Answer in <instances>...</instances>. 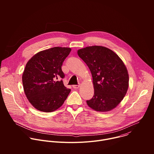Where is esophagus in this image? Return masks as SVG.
Masks as SVG:
<instances>
[{
  "instance_id": "34e87169",
  "label": "esophagus",
  "mask_w": 154,
  "mask_h": 154,
  "mask_svg": "<svg viewBox=\"0 0 154 154\" xmlns=\"http://www.w3.org/2000/svg\"><path fill=\"white\" fill-rule=\"evenodd\" d=\"M80 84H79V85H73V86H72V87L74 88V89H78L80 87Z\"/></svg>"
}]
</instances>
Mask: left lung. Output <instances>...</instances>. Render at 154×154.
<instances>
[{
    "label": "left lung",
    "mask_w": 154,
    "mask_h": 154,
    "mask_svg": "<svg viewBox=\"0 0 154 154\" xmlns=\"http://www.w3.org/2000/svg\"><path fill=\"white\" fill-rule=\"evenodd\" d=\"M88 66L93 77L94 93L86 100L97 112H108L123 99L128 87V74L122 60L113 51L103 46H90L77 51Z\"/></svg>",
    "instance_id": "8db88e82"
}]
</instances>
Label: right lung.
<instances>
[{
	"label": "right lung",
	"mask_w": 154,
	"mask_h": 154,
	"mask_svg": "<svg viewBox=\"0 0 154 154\" xmlns=\"http://www.w3.org/2000/svg\"><path fill=\"white\" fill-rule=\"evenodd\" d=\"M71 51L69 48H52L37 53L27 62L23 74L24 90L38 110H56L71 92L61 80L64 77L61 66Z\"/></svg>",
	"instance_id": "1"
}]
</instances>
